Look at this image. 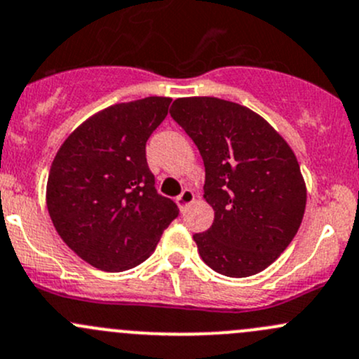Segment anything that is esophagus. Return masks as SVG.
<instances>
[{"label":"esophagus","mask_w":359,"mask_h":359,"mask_svg":"<svg viewBox=\"0 0 359 359\" xmlns=\"http://www.w3.org/2000/svg\"><path fill=\"white\" fill-rule=\"evenodd\" d=\"M194 198H195L194 191L188 190V188H187V190L181 191V195H178V197H176V204L180 205V209H184V207L190 205L191 202H194Z\"/></svg>","instance_id":"1"}]
</instances>
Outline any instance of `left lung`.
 <instances>
[{
    "label": "left lung",
    "mask_w": 359,
    "mask_h": 359,
    "mask_svg": "<svg viewBox=\"0 0 359 359\" xmlns=\"http://www.w3.org/2000/svg\"><path fill=\"white\" fill-rule=\"evenodd\" d=\"M169 114L204 161L214 223L194 235L202 261L231 278L266 269L304 216L306 184L292 149L261 116L226 100L178 98Z\"/></svg>",
    "instance_id": "obj_1"
}]
</instances>
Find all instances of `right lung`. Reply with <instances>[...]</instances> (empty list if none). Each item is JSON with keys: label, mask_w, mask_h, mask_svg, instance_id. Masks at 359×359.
Segmentation results:
<instances>
[{"label": "right lung", "mask_w": 359, "mask_h": 359, "mask_svg": "<svg viewBox=\"0 0 359 359\" xmlns=\"http://www.w3.org/2000/svg\"><path fill=\"white\" fill-rule=\"evenodd\" d=\"M171 98L117 103L90 117L51 164L46 204L65 243L103 271L149 259L178 205L155 190L147 140L168 116Z\"/></svg>", "instance_id": "add662e5"}]
</instances>
